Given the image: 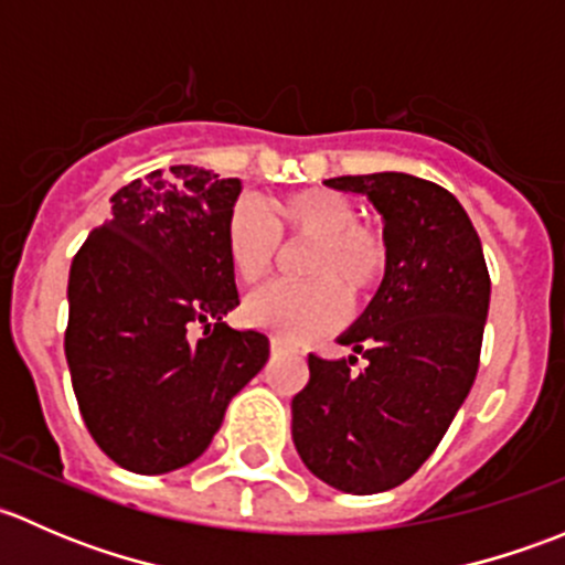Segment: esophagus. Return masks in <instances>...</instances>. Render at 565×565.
Here are the masks:
<instances>
[{
  "label": "esophagus",
  "mask_w": 565,
  "mask_h": 565,
  "mask_svg": "<svg viewBox=\"0 0 565 565\" xmlns=\"http://www.w3.org/2000/svg\"><path fill=\"white\" fill-rule=\"evenodd\" d=\"M270 352H273V358L298 355V347H295L289 339H281V335H273V339H270Z\"/></svg>",
  "instance_id": "esophagus-1"
}]
</instances>
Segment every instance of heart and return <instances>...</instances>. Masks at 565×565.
Here are the masks:
<instances>
[{"label":"heart","mask_w":565,"mask_h":565,"mask_svg":"<svg viewBox=\"0 0 565 565\" xmlns=\"http://www.w3.org/2000/svg\"><path fill=\"white\" fill-rule=\"evenodd\" d=\"M281 237L311 241L300 259L303 284H273L250 295L246 319L287 339L324 333L344 317L347 298L372 292L388 267V248L358 221V207L330 188H303L270 204V218L250 199L232 204L224 226L226 259L243 284H259L276 267Z\"/></svg>","instance_id":"1"}]
</instances>
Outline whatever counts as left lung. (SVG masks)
Returning a JSON list of instances; mask_svg holds the SVG:
<instances>
[{"mask_svg":"<svg viewBox=\"0 0 565 565\" xmlns=\"http://www.w3.org/2000/svg\"><path fill=\"white\" fill-rule=\"evenodd\" d=\"M330 188L366 193L385 221L388 267L363 317L341 335L369 361L311 352L292 398V440L330 487L374 494L407 481L440 446L472 388L489 309L481 241L451 191L402 174H350Z\"/></svg>","mask_w":565,"mask_h":565,"instance_id":"1","label":"left lung"}]
</instances>
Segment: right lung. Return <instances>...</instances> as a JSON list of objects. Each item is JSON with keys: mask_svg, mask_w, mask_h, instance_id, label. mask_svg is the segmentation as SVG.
Here are the masks:
<instances>
[{"mask_svg": "<svg viewBox=\"0 0 565 565\" xmlns=\"http://www.w3.org/2000/svg\"><path fill=\"white\" fill-rule=\"evenodd\" d=\"M241 180L158 169L111 196L73 256L65 358L89 435L119 467L161 476L202 457L270 341L224 322L241 306L224 226ZM204 327L193 340L190 333Z\"/></svg>", "mask_w": 565, "mask_h": 565, "instance_id": "1", "label": "right lung"}]
</instances>
